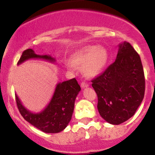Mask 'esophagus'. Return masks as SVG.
Here are the masks:
<instances>
[{
	"mask_svg": "<svg viewBox=\"0 0 155 155\" xmlns=\"http://www.w3.org/2000/svg\"><path fill=\"white\" fill-rule=\"evenodd\" d=\"M88 86H89L88 84L85 83V82H82V83H81V87H82V88H85V87H87Z\"/></svg>",
	"mask_w": 155,
	"mask_h": 155,
	"instance_id": "esophagus-1",
	"label": "esophagus"
}]
</instances>
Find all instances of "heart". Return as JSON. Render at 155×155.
Instances as JSON below:
<instances>
[{"instance_id": "1", "label": "heart", "mask_w": 155, "mask_h": 155, "mask_svg": "<svg viewBox=\"0 0 155 155\" xmlns=\"http://www.w3.org/2000/svg\"><path fill=\"white\" fill-rule=\"evenodd\" d=\"M109 54L107 48L101 45H88L73 53L70 63H65L68 69L80 68L82 74L87 78L97 76L105 68Z\"/></svg>"}]
</instances>
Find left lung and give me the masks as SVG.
Masks as SVG:
<instances>
[{"mask_svg": "<svg viewBox=\"0 0 155 155\" xmlns=\"http://www.w3.org/2000/svg\"><path fill=\"white\" fill-rule=\"evenodd\" d=\"M91 82L101 116L115 125L127 121L144 97L145 76L140 55L129 43H120L115 62Z\"/></svg>", "mask_w": 155, "mask_h": 155, "instance_id": "1", "label": "left lung"}]
</instances>
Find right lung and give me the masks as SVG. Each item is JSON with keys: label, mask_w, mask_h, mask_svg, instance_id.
Returning a JSON list of instances; mask_svg holds the SVG:
<instances>
[{"label": "right lung", "mask_w": 155, "mask_h": 155, "mask_svg": "<svg viewBox=\"0 0 155 155\" xmlns=\"http://www.w3.org/2000/svg\"><path fill=\"white\" fill-rule=\"evenodd\" d=\"M30 59H42L54 63L55 58L49 54H37L31 48L23 51L17 64ZM81 87L75 79L57 84L51 101L43 111L37 113L25 108L15 94L17 107L23 118L37 129L47 134H56L64 130L68 125L73 115L75 100Z\"/></svg>", "instance_id": "obj_1"}]
</instances>
